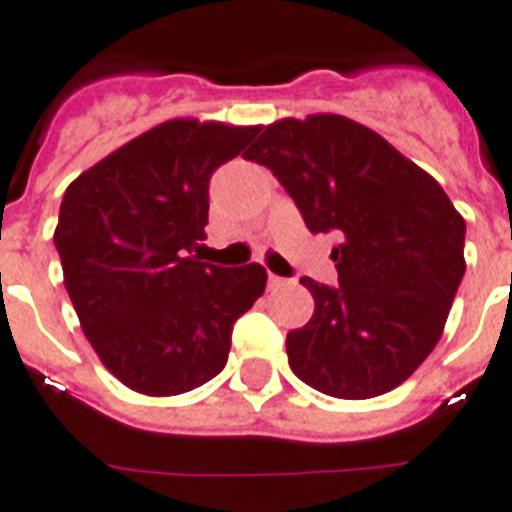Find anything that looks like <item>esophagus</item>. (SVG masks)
I'll list each match as a JSON object with an SVG mask.
<instances>
[{"label":"esophagus","instance_id":"34e87169","mask_svg":"<svg viewBox=\"0 0 512 512\" xmlns=\"http://www.w3.org/2000/svg\"><path fill=\"white\" fill-rule=\"evenodd\" d=\"M266 282H269V287H272V290H277V287H282L287 282L285 277H277V274H269V279H266Z\"/></svg>","mask_w":512,"mask_h":512}]
</instances>
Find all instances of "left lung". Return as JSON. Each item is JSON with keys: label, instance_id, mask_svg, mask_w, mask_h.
I'll list each match as a JSON object with an SVG mask.
<instances>
[{"label": "left lung", "instance_id": "left-lung-1", "mask_svg": "<svg viewBox=\"0 0 512 512\" xmlns=\"http://www.w3.org/2000/svg\"><path fill=\"white\" fill-rule=\"evenodd\" d=\"M243 157L272 170L310 233L342 238L339 287L300 279L316 310L287 334L292 373L336 399L401 386L438 344L464 279V217L430 173L334 113L266 126Z\"/></svg>", "mask_w": 512, "mask_h": 512}]
</instances>
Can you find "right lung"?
I'll return each mask as SVG.
<instances>
[{
  "instance_id": "1",
  "label": "right lung",
  "mask_w": 512,
  "mask_h": 512,
  "mask_svg": "<svg viewBox=\"0 0 512 512\" xmlns=\"http://www.w3.org/2000/svg\"><path fill=\"white\" fill-rule=\"evenodd\" d=\"M259 126L165 121L69 183L54 243L100 362L131 391L176 396L225 368L233 323L264 295L261 264H207L209 178Z\"/></svg>"
}]
</instances>
